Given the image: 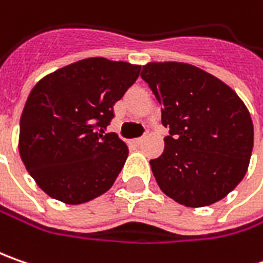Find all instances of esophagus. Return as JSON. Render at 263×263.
<instances>
[{"instance_id":"34e87169","label":"esophagus","mask_w":263,"mask_h":263,"mask_svg":"<svg viewBox=\"0 0 263 263\" xmlns=\"http://www.w3.org/2000/svg\"><path fill=\"white\" fill-rule=\"evenodd\" d=\"M143 140H145V137H139V139H135V143L139 146V145H142V143H143Z\"/></svg>"}]
</instances>
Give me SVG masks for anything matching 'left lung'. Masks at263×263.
Masks as SVG:
<instances>
[{"label": "left lung", "instance_id": "left-lung-1", "mask_svg": "<svg viewBox=\"0 0 263 263\" xmlns=\"http://www.w3.org/2000/svg\"><path fill=\"white\" fill-rule=\"evenodd\" d=\"M140 76L170 128L162 155L151 159L159 189L190 208L227 196L248 173L253 149L245 102L224 82L186 63H147Z\"/></svg>", "mask_w": 263, "mask_h": 263}]
</instances>
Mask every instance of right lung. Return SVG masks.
I'll use <instances>...</instances> for the list:
<instances>
[{"mask_svg":"<svg viewBox=\"0 0 263 263\" xmlns=\"http://www.w3.org/2000/svg\"><path fill=\"white\" fill-rule=\"evenodd\" d=\"M139 74L140 66L95 57L36 83L20 117L18 152L48 196L80 205L114 184L128 147L105 130L114 104Z\"/></svg>","mask_w":263,"mask_h":263,"instance_id":"1","label":"right lung"}]
</instances>
